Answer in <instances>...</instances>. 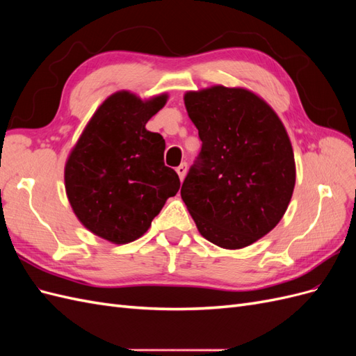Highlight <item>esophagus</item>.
<instances>
[{
    "label": "esophagus",
    "mask_w": 356,
    "mask_h": 356,
    "mask_svg": "<svg viewBox=\"0 0 356 356\" xmlns=\"http://www.w3.org/2000/svg\"><path fill=\"white\" fill-rule=\"evenodd\" d=\"M177 174H178V177H179L181 181L184 179V177H186V174H187V163H181V165L177 168Z\"/></svg>",
    "instance_id": "esophagus-1"
}]
</instances>
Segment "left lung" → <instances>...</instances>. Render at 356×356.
<instances>
[{
  "mask_svg": "<svg viewBox=\"0 0 356 356\" xmlns=\"http://www.w3.org/2000/svg\"><path fill=\"white\" fill-rule=\"evenodd\" d=\"M184 104L202 149L181 197L199 233L241 250L276 227L296 186L293 145L273 108L243 88L187 92Z\"/></svg>",
  "mask_w": 356,
  "mask_h": 356,
  "instance_id": "1",
  "label": "left lung"
}]
</instances>
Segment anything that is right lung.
<instances>
[{"label": "right lung", "mask_w": 356, "mask_h": 356, "mask_svg": "<svg viewBox=\"0 0 356 356\" xmlns=\"http://www.w3.org/2000/svg\"><path fill=\"white\" fill-rule=\"evenodd\" d=\"M168 95L143 101L122 90L106 98L74 145L65 165V190L74 213L99 238L123 245L149 229L179 190L165 166V139L145 129Z\"/></svg>", "instance_id": "add662e5"}]
</instances>
